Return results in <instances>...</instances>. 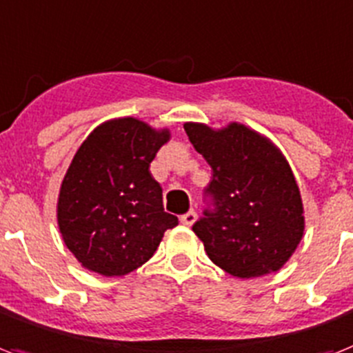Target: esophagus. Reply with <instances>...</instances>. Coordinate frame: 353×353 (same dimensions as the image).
<instances>
[{
    "label": "esophagus",
    "instance_id": "esophagus-1",
    "mask_svg": "<svg viewBox=\"0 0 353 353\" xmlns=\"http://www.w3.org/2000/svg\"><path fill=\"white\" fill-rule=\"evenodd\" d=\"M180 221H182V224L184 225H193L194 221H196V213H194L193 210L188 211L185 215H182V219H180Z\"/></svg>",
    "mask_w": 353,
    "mask_h": 353
}]
</instances>
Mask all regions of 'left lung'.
Returning <instances> with one entry per match:
<instances>
[{
  "label": "left lung",
  "mask_w": 353,
  "mask_h": 353,
  "mask_svg": "<svg viewBox=\"0 0 353 353\" xmlns=\"http://www.w3.org/2000/svg\"><path fill=\"white\" fill-rule=\"evenodd\" d=\"M184 129L213 169L205 190L213 210L193 224L208 256L239 279L281 270L304 235L303 199L288 160L244 123L211 129L188 122Z\"/></svg>",
  "instance_id": "1"
}]
</instances>
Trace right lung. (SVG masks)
<instances>
[{"label":"right lung","instance_id":"obj_1","mask_svg":"<svg viewBox=\"0 0 353 353\" xmlns=\"http://www.w3.org/2000/svg\"><path fill=\"white\" fill-rule=\"evenodd\" d=\"M169 129L138 118L100 123L83 140L61 182L58 228L81 266L122 277L151 259L179 219L163 211L162 188L149 165Z\"/></svg>","mask_w":353,"mask_h":353}]
</instances>
